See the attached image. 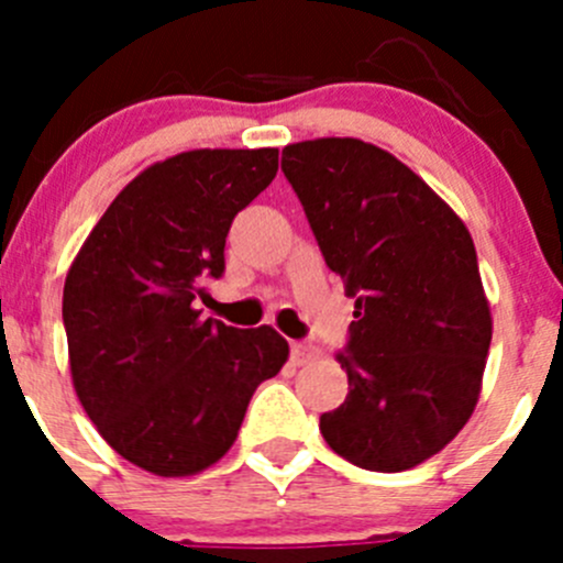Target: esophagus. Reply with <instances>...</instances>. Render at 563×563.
<instances>
[{"label":"esophagus","mask_w":563,"mask_h":563,"mask_svg":"<svg viewBox=\"0 0 563 563\" xmlns=\"http://www.w3.org/2000/svg\"><path fill=\"white\" fill-rule=\"evenodd\" d=\"M318 356V349L313 343H305V340H297V343H291V362L294 365H308V362H313Z\"/></svg>","instance_id":"obj_1"}]
</instances>
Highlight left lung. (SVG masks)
I'll return each instance as SVG.
<instances>
[{"mask_svg":"<svg viewBox=\"0 0 563 563\" xmlns=\"http://www.w3.org/2000/svg\"><path fill=\"white\" fill-rule=\"evenodd\" d=\"M280 168L356 308L334 354L349 395L318 428L360 468H413L479 397L493 323L474 240L411 168L365 141L288 144Z\"/></svg>","mask_w":563,"mask_h":563,"instance_id":"left-lung-1","label":"left lung"}]
</instances>
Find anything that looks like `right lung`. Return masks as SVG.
Here are the masks:
<instances>
[{"label": "right lung", "instance_id": "right-lung-1", "mask_svg": "<svg viewBox=\"0 0 563 563\" xmlns=\"http://www.w3.org/2000/svg\"><path fill=\"white\" fill-rule=\"evenodd\" d=\"M277 150H196L155 163L106 209L62 297L73 387L100 435L157 476H187L234 444L255 387L288 343L272 327L201 318L236 214L269 187Z\"/></svg>", "mask_w": 563, "mask_h": 563}]
</instances>
